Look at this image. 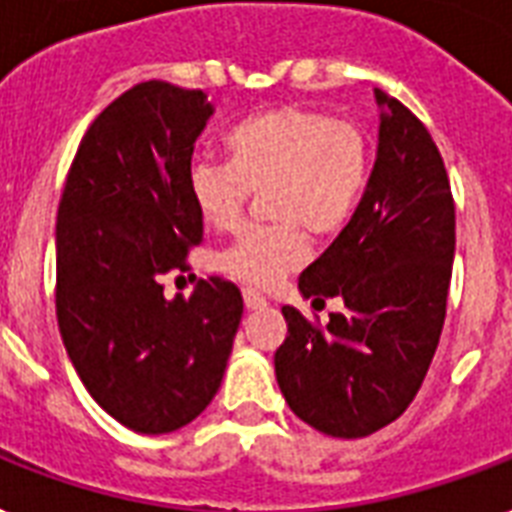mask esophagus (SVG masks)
<instances>
[{"label": "esophagus", "mask_w": 512, "mask_h": 512, "mask_svg": "<svg viewBox=\"0 0 512 512\" xmlns=\"http://www.w3.org/2000/svg\"><path fill=\"white\" fill-rule=\"evenodd\" d=\"M243 299H245V307H248V310H264V307L269 304L267 296L259 291H253V288H245Z\"/></svg>", "instance_id": "esophagus-1"}]
</instances>
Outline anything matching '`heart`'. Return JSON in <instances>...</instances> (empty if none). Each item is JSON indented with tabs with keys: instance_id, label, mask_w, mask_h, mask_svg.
Listing matches in <instances>:
<instances>
[{
	"instance_id": "obj_1",
	"label": "heart",
	"mask_w": 512,
	"mask_h": 512,
	"mask_svg": "<svg viewBox=\"0 0 512 512\" xmlns=\"http://www.w3.org/2000/svg\"><path fill=\"white\" fill-rule=\"evenodd\" d=\"M224 162H194L186 173L192 205L211 229L243 219L253 192L269 224L237 232L216 267L245 285L272 288L310 256L318 240L347 227L371 170V146L355 122L307 106H280L235 122L221 138Z\"/></svg>"
}]
</instances>
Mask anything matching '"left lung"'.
<instances>
[{
    "mask_svg": "<svg viewBox=\"0 0 512 512\" xmlns=\"http://www.w3.org/2000/svg\"><path fill=\"white\" fill-rule=\"evenodd\" d=\"M387 106L366 194L331 248L299 277L312 307L344 301L326 326L283 307L288 336L275 352L277 384L301 422L366 438L414 400L441 339L454 261V197L425 122Z\"/></svg>",
    "mask_w": 512,
    "mask_h": 512,
    "instance_id": "1",
    "label": "left lung"
}]
</instances>
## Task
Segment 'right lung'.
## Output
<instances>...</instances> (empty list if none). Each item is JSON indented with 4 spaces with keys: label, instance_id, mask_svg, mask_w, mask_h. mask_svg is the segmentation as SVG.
Listing matches in <instances>:
<instances>
[{
    "label": "right lung",
    "instance_id": "obj_1",
    "mask_svg": "<svg viewBox=\"0 0 512 512\" xmlns=\"http://www.w3.org/2000/svg\"><path fill=\"white\" fill-rule=\"evenodd\" d=\"M213 114L202 90L149 79L98 114L71 160L55 227V315L79 379L136 433H173L219 392L243 318L232 280L165 299L202 219L186 189Z\"/></svg>",
    "mask_w": 512,
    "mask_h": 512
}]
</instances>
